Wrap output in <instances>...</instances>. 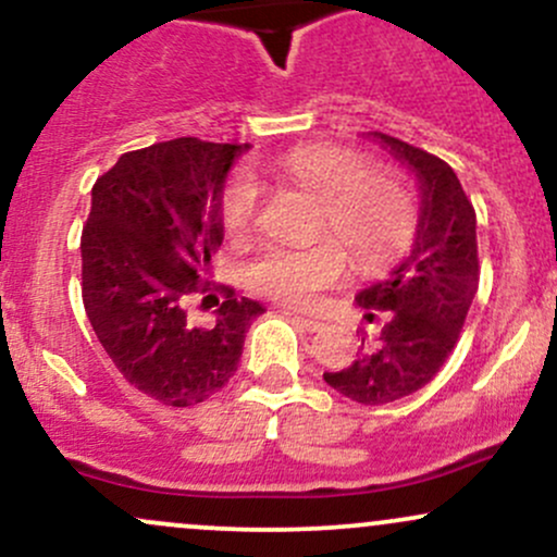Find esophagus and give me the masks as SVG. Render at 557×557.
<instances>
[{
	"label": "esophagus",
	"mask_w": 557,
	"mask_h": 557,
	"mask_svg": "<svg viewBox=\"0 0 557 557\" xmlns=\"http://www.w3.org/2000/svg\"><path fill=\"white\" fill-rule=\"evenodd\" d=\"M293 317H296L298 322L304 324V327L309 330V332H317V330L324 327V322H322V319H319V317H309V314H293Z\"/></svg>",
	"instance_id": "34e87169"
}]
</instances>
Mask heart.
I'll list each match as a JSON object with an SVG mask.
<instances>
[{"instance_id":"obj_1","label":"heart","mask_w":557,"mask_h":557,"mask_svg":"<svg viewBox=\"0 0 557 557\" xmlns=\"http://www.w3.org/2000/svg\"><path fill=\"white\" fill-rule=\"evenodd\" d=\"M283 181L319 198L317 233L309 246H267L248 264V285L287 306H311L324 287L341 283L350 251L356 270L393 264L411 246L419 225L413 185L393 170L369 168V159L341 146L306 144L267 164ZM259 190L248 175H233L222 190V220L230 235H246L257 220ZM344 245L341 247L339 243Z\"/></svg>"}]
</instances>
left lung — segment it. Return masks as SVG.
Instances as JSON below:
<instances>
[{
    "label": "left lung",
    "mask_w": 557,
    "mask_h": 557,
    "mask_svg": "<svg viewBox=\"0 0 557 557\" xmlns=\"http://www.w3.org/2000/svg\"><path fill=\"white\" fill-rule=\"evenodd\" d=\"M369 138L417 181L419 225L387 277L356 293L376 332L361 330L359 359L324 372V382L363 406H385L430 385L456 348L479 287L476 214L443 159L385 133Z\"/></svg>",
    "instance_id": "8db88e82"
}]
</instances>
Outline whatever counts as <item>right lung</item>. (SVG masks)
Instances as JSON below:
<instances>
[{
	"mask_svg": "<svg viewBox=\"0 0 557 557\" xmlns=\"http://www.w3.org/2000/svg\"><path fill=\"white\" fill-rule=\"evenodd\" d=\"M248 146L175 138L127 151L91 190L81 238L83 306L120 374L164 406H196L238 372L264 306L216 296L222 190ZM203 308L213 314L201 318Z\"/></svg>",
	"mask_w": 557,
	"mask_h": 557,
	"instance_id": "add662e5",
	"label": "right lung"
}]
</instances>
